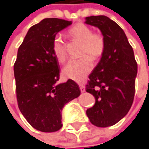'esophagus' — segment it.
I'll list each match as a JSON object with an SVG mask.
<instances>
[{
    "instance_id": "obj_1",
    "label": "esophagus",
    "mask_w": 149,
    "mask_h": 149,
    "mask_svg": "<svg viewBox=\"0 0 149 149\" xmlns=\"http://www.w3.org/2000/svg\"><path fill=\"white\" fill-rule=\"evenodd\" d=\"M79 87H80V90H81V92L82 93L85 92V88H84V86H83V84H80V85H79Z\"/></svg>"
}]
</instances>
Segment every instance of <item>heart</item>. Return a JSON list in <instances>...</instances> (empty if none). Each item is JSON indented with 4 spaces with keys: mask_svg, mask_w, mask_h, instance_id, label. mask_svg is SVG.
<instances>
[{
    "mask_svg": "<svg viewBox=\"0 0 149 149\" xmlns=\"http://www.w3.org/2000/svg\"><path fill=\"white\" fill-rule=\"evenodd\" d=\"M69 34L75 40L81 43L82 46L79 54L83 56L69 61L64 66L62 73L69 79L81 82L92 70L93 63L90 58L97 60L101 57L105 49V42L101 34L93 33L91 28L84 23H77L69 30ZM52 49L58 61L64 62L66 61L65 45L60 35L54 38Z\"/></svg>",
    "mask_w": 149,
    "mask_h": 149,
    "instance_id": "b5f03b06",
    "label": "heart"
}]
</instances>
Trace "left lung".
<instances>
[{
  "mask_svg": "<svg viewBox=\"0 0 149 149\" xmlns=\"http://www.w3.org/2000/svg\"><path fill=\"white\" fill-rule=\"evenodd\" d=\"M85 23L98 28L105 42L100 61L89 75L86 91L95 104L86 114L93 125L107 127L116 124L131 109L137 64L132 47L118 24L106 16H91Z\"/></svg>",
  "mask_w": 149,
  "mask_h": 149,
  "instance_id": "left-lung-1",
  "label": "left lung"
}]
</instances>
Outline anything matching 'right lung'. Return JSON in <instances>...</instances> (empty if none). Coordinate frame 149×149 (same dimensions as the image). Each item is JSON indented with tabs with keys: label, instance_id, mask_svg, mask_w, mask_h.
I'll list each match as a JSON object with an SVG mask.
<instances>
[{
	"label": "right lung",
	"instance_id": "1",
	"mask_svg": "<svg viewBox=\"0 0 149 149\" xmlns=\"http://www.w3.org/2000/svg\"><path fill=\"white\" fill-rule=\"evenodd\" d=\"M71 24L72 21L59 18L43 19L29 29L17 50L14 64L17 104L28 122L43 132L62 127L64 105L81 93L72 79L57 83L60 66L52 49L53 40Z\"/></svg>",
	"mask_w": 149,
	"mask_h": 149
}]
</instances>
